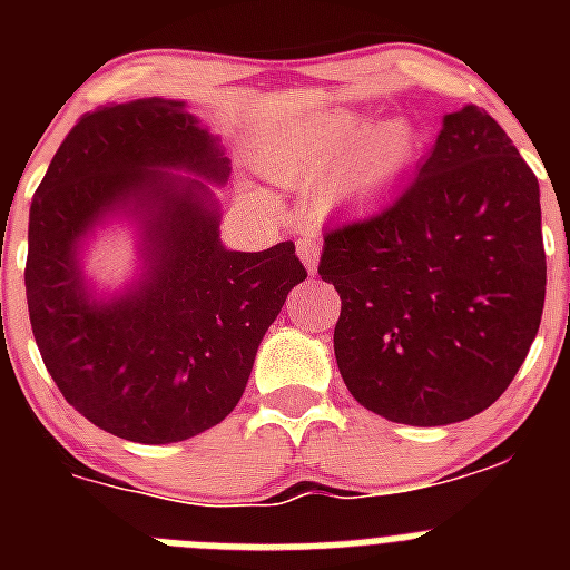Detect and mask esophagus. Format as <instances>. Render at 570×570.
<instances>
[{
	"mask_svg": "<svg viewBox=\"0 0 570 570\" xmlns=\"http://www.w3.org/2000/svg\"><path fill=\"white\" fill-rule=\"evenodd\" d=\"M296 254H299L302 265L308 268V274H316V265H320V242L314 236H302L296 242Z\"/></svg>",
	"mask_w": 570,
	"mask_h": 570,
	"instance_id": "esophagus-1",
	"label": "esophagus"
}]
</instances>
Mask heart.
Wrapping results in <instances>:
<instances>
[{"mask_svg": "<svg viewBox=\"0 0 570 570\" xmlns=\"http://www.w3.org/2000/svg\"><path fill=\"white\" fill-rule=\"evenodd\" d=\"M416 159V134L402 119L365 130L351 110L320 114L276 139L262 154V168L282 185H308L334 167L320 190L325 208L371 203L405 174Z\"/></svg>", "mask_w": 570, "mask_h": 570, "instance_id": "1", "label": "heart"}]
</instances>
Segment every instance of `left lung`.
<instances>
[{
  "mask_svg": "<svg viewBox=\"0 0 570 570\" xmlns=\"http://www.w3.org/2000/svg\"><path fill=\"white\" fill-rule=\"evenodd\" d=\"M347 391L402 425L476 416L511 385L546 305L540 183L491 114H445L420 174L380 214L325 234Z\"/></svg>",
  "mask_w": 570,
  "mask_h": 570,
  "instance_id": "8db88e82",
  "label": "left lung"
}]
</instances>
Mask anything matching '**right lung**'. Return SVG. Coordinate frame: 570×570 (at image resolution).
<instances>
[{
  "instance_id": "right-lung-1",
  "label": "right lung",
  "mask_w": 570,
  "mask_h": 570,
  "mask_svg": "<svg viewBox=\"0 0 570 570\" xmlns=\"http://www.w3.org/2000/svg\"><path fill=\"white\" fill-rule=\"evenodd\" d=\"M228 179V156L174 99H136L79 119L30 203L24 294L33 340L65 400L97 428L145 445L183 442L239 402L256 347L308 271L294 242L228 250L199 179ZM144 225L146 271L97 303L81 239L110 213Z\"/></svg>"
}]
</instances>
